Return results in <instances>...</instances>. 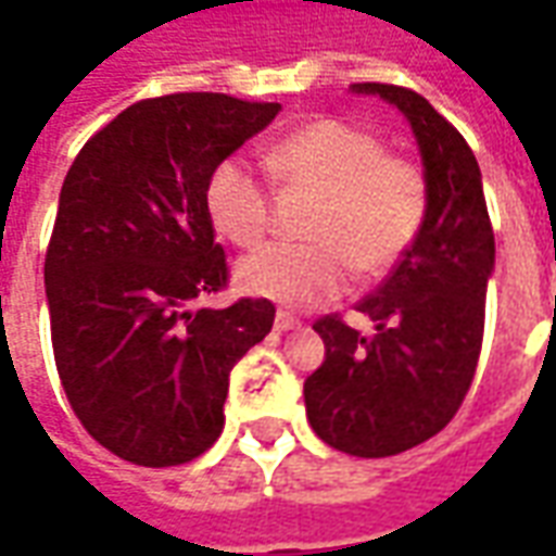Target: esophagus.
Returning a JSON list of instances; mask_svg holds the SVG:
<instances>
[{
  "instance_id": "1",
  "label": "esophagus",
  "mask_w": 556,
  "mask_h": 556,
  "mask_svg": "<svg viewBox=\"0 0 556 556\" xmlns=\"http://www.w3.org/2000/svg\"><path fill=\"white\" fill-rule=\"evenodd\" d=\"M294 327H301V318H294V315L286 313V309H279V313L274 315V330H279V333L294 330Z\"/></svg>"
}]
</instances>
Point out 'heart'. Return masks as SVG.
<instances>
[{
  "mask_svg": "<svg viewBox=\"0 0 556 556\" xmlns=\"http://www.w3.org/2000/svg\"><path fill=\"white\" fill-rule=\"evenodd\" d=\"M270 169L291 190L318 193L306 223L309 243H267L238 265V286L289 306L337 298L351 270L381 277L408 253L429 217V181L417 163L387 154L381 139L339 118L294 130ZM205 207L235 247H255L270 229L274 199L258 172L229 157L211 172Z\"/></svg>",
  "mask_w": 556,
  "mask_h": 556,
  "instance_id": "obj_1",
  "label": "heart"
}]
</instances>
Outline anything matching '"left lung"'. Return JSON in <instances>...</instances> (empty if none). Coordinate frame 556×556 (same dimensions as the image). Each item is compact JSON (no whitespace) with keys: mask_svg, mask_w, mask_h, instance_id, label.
Masks as SVG:
<instances>
[{"mask_svg":"<svg viewBox=\"0 0 556 556\" xmlns=\"http://www.w3.org/2000/svg\"><path fill=\"white\" fill-rule=\"evenodd\" d=\"M410 122L429 217L393 274L363 298L372 337L339 315L315 321L325 363L306 384V417L325 443L357 458L399 455L429 441L462 408L477 372L494 231L482 175L465 137L422 94L390 83H354Z\"/></svg>","mask_w":556,"mask_h":556,"instance_id":"left-lung-1","label":"left lung"}]
</instances>
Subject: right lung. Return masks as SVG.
<instances>
[{"mask_svg": "<svg viewBox=\"0 0 556 556\" xmlns=\"http://www.w3.org/2000/svg\"><path fill=\"white\" fill-rule=\"evenodd\" d=\"M279 103L181 91L148 98L67 169L43 282L55 369L94 441L142 467L187 465L223 431L229 372L274 327V303L226 289L205 187Z\"/></svg>", "mask_w": 556, "mask_h": 556, "instance_id": "obj_1", "label": "right lung"}]
</instances>
